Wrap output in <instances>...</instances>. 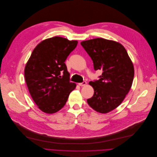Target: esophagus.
Listing matches in <instances>:
<instances>
[{
  "mask_svg": "<svg viewBox=\"0 0 157 157\" xmlns=\"http://www.w3.org/2000/svg\"><path fill=\"white\" fill-rule=\"evenodd\" d=\"M86 84H87V82H86V81H84V82H81V83H78V85L80 86H84Z\"/></svg>",
  "mask_w": 157,
  "mask_h": 157,
  "instance_id": "esophagus-1",
  "label": "esophagus"
}]
</instances>
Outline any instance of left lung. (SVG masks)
I'll list each match as a JSON object with an SVG mask.
<instances>
[{
	"label": "left lung",
	"instance_id": "8db88e82",
	"mask_svg": "<svg viewBox=\"0 0 157 157\" xmlns=\"http://www.w3.org/2000/svg\"><path fill=\"white\" fill-rule=\"evenodd\" d=\"M90 56L94 69L101 70L100 79L89 82L94 94L87 100L89 105L100 113H107L118 107L131 88L133 65L121 44L103 38L81 42Z\"/></svg>",
	"mask_w": 157,
	"mask_h": 157
}]
</instances>
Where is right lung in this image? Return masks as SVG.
Instances as JSON below:
<instances>
[{
	"label": "right lung",
	"instance_id": "add662e5",
	"mask_svg": "<svg viewBox=\"0 0 157 157\" xmlns=\"http://www.w3.org/2000/svg\"><path fill=\"white\" fill-rule=\"evenodd\" d=\"M77 43L56 36L40 43L32 52L25 79L33 100L44 113L53 114L61 109L76 87L70 82L64 62Z\"/></svg>",
	"mask_w": 157,
	"mask_h": 157
}]
</instances>
